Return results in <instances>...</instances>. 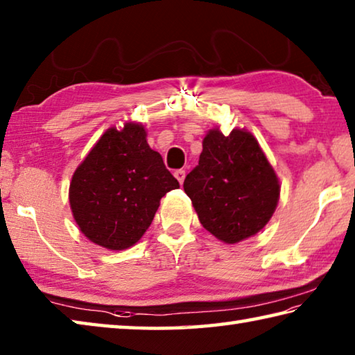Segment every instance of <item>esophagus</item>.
<instances>
[{
	"label": "esophagus",
	"mask_w": 355,
	"mask_h": 355,
	"mask_svg": "<svg viewBox=\"0 0 355 355\" xmlns=\"http://www.w3.org/2000/svg\"><path fill=\"white\" fill-rule=\"evenodd\" d=\"M173 175H175V178L180 182V184H182L184 182V177H186V172L183 169H178L173 172Z\"/></svg>",
	"instance_id": "34e87169"
}]
</instances>
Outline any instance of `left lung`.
<instances>
[{
	"label": "left lung",
	"mask_w": 355,
	"mask_h": 355,
	"mask_svg": "<svg viewBox=\"0 0 355 355\" xmlns=\"http://www.w3.org/2000/svg\"><path fill=\"white\" fill-rule=\"evenodd\" d=\"M198 220L225 243H237L266 227L279 200V180L257 139L243 128L228 137L212 128L184 178Z\"/></svg>",
	"instance_id": "8db88e82"
}]
</instances>
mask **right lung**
I'll return each instance as SVG.
<instances>
[{"instance_id": "add662e5", "label": "right lung", "mask_w": 355, "mask_h": 355, "mask_svg": "<svg viewBox=\"0 0 355 355\" xmlns=\"http://www.w3.org/2000/svg\"><path fill=\"white\" fill-rule=\"evenodd\" d=\"M146 137L137 122H125L121 130L108 128L71 180L74 220L104 248L118 251L137 243L150 227L161 197L180 188Z\"/></svg>"}]
</instances>
